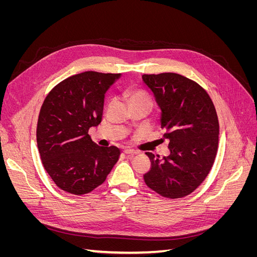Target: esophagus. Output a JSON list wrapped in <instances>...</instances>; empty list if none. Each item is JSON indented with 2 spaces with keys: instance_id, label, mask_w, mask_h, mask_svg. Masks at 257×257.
I'll list each match as a JSON object with an SVG mask.
<instances>
[{
  "instance_id": "obj_1",
  "label": "esophagus",
  "mask_w": 257,
  "mask_h": 257,
  "mask_svg": "<svg viewBox=\"0 0 257 257\" xmlns=\"http://www.w3.org/2000/svg\"><path fill=\"white\" fill-rule=\"evenodd\" d=\"M123 152L125 154H131V155H134V154H137L138 152L136 150H133V149H130V148H125V149L123 150Z\"/></svg>"
}]
</instances>
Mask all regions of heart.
<instances>
[{
	"instance_id": "b5f03b06",
	"label": "heart",
	"mask_w": 257,
	"mask_h": 257,
	"mask_svg": "<svg viewBox=\"0 0 257 257\" xmlns=\"http://www.w3.org/2000/svg\"><path fill=\"white\" fill-rule=\"evenodd\" d=\"M126 98L130 105L137 103H150L152 104V99L147 92L139 89H128L126 91Z\"/></svg>"
}]
</instances>
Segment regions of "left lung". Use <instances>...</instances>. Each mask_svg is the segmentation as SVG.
Returning <instances> with one entry per match:
<instances>
[{
  "label": "left lung",
  "mask_w": 257,
  "mask_h": 257,
  "mask_svg": "<svg viewBox=\"0 0 257 257\" xmlns=\"http://www.w3.org/2000/svg\"><path fill=\"white\" fill-rule=\"evenodd\" d=\"M161 109V126L169 139L168 157L147 152L151 168L146 184L167 198L195 191L211 169L219 147V120L208 93L198 83L175 73L143 75Z\"/></svg>",
  "instance_id": "8db88e82"
}]
</instances>
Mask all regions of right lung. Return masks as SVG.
Masks as SVG:
<instances>
[{"label":"right lung","mask_w":257,"mask_h":257,"mask_svg":"<svg viewBox=\"0 0 257 257\" xmlns=\"http://www.w3.org/2000/svg\"><path fill=\"white\" fill-rule=\"evenodd\" d=\"M121 74L84 72L58 83L38 115L36 139L46 172L61 190L83 195L102 184L120 149L92 142L89 128L102 121L104 98Z\"/></svg>","instance_id":"1"}]
</instances>
